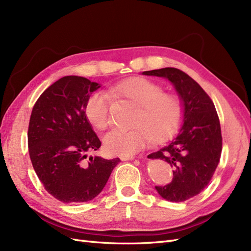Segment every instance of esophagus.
Returning <instances> with one entry per match:
<instances>
[{
    "instance_id": "obj_1",
    "label": "esophagus",
    "mask_w": 251,
    "mask_h": 251,
    "mask_svg": "<svg viewBox=\"0 0 251 251\" xmlns=\"http://www.w3.org/2000/svg\"><path fill=\"white\" fill-rule=\"evenodd\" d=\"M134 158H135V156H124V157H121V160L126 161V160H133Z\"/></svg>"
}]
</instances>
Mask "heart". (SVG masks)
Listing matches in <instances>:
<instances>
[{
  "label": "heart",
  "mask_w": 251,
  "mask_h": 251,
  "mask_svg": "<svg viewBox=\"0 0 251 251\" xmlns=\"http://www.w3.org/2000/svg\"><path fill=\"white\" fill-rule=\"evenodd\" d=\"M111 93L137 106V111L132 120L133 128L105 135L103 147L107 154L130 156L153 140L166 141L178 131L184 116L181 100L165 93L160 84L146 78H131L111 87ZM110 109L109 97L102 92H95L86 100L84 113L95 128L105 130L111 123Z\"/></svg>",
  "instance_id": "1"
}]
</instances>
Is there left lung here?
Instances as JSON below:
<instances>
[{"mask_svg":"<svg viewBox=\"0 0 251 251\" xmlns=\"http://www.w3.org/2000/svg\"><path fill=\"white\" fill-rule=\"evenodd\" d=\"M144 75L167 78L184 102V125L168 146L148 155L167 161L173 169L170 184L157 186L161 198L185 201L208 186L222 153L220 119L213 101L186 73L174 67L144 72Z\"/></svg>","mask_w":251,"mask_h":251,"instance_id":"1","label":"left lung"}]
</instances>
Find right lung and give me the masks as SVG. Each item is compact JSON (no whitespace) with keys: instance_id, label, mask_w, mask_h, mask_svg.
<instances>
[{"instance_id":"obj_1","label":"right lung","mask_w":251,"mask_h":251,"mask_svg":"<svg viewBox=\"0 0 251 251\" xmlns=\"http://www.w3.org/2000/svg\"><path fill=\"white\" fill-rule=\"evenodd\" d=\"M99 87L86 78L65 76L42 93L30 115L32 167L45 190L66 204L96 198L120 161L87 157L101 146L84 113L87 98Z\"/></svg>"}]
</instances>
